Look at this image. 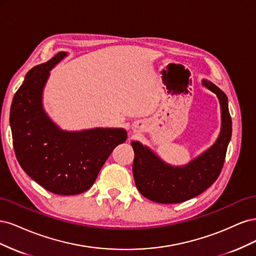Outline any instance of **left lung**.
<instances>
[{
  "label": "left lung",
  "instance_id": "8db88e82",
  "mask_svg": "<svg viewBox=\"0 0 256 256\" xmlns=\"http://www.w3.org/2000/svg\"><path fill=\"white\" fill-rule=\"evenodd\" d=\"M204 86L216 95L221 108V130L212 146L189 164L174 166L158 157L150 147L132 141L134 150L132 173L141 194L162 204L182 203L208 189L219 177L232 136V118L228 97L208 80Z\"/></svg>",
  "mask_w": 256,
  "mask_h": 256
}]
</instances>
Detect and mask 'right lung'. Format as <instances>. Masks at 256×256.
<instances>
[{
	"mask_svg": "<svg viewBox=\"0 0 256 256\" xmlns=\"http://www.w3.org/2000/svg\"><path fill=\"white\" fill-rule=\"evenodd\" d=\"M67 56L62 51L33 67L14 96L10 128L21 168L42 188L60 196L88 190L106 159L127 140L122 128L60 129L44 109L42 92L50 70Z\"/></svg>",
	"mask_w": 256,
	"mask_h": 256,
	"instance_id": "right-lung-1",
	"label": "right lung"
}]
</instances>
